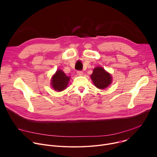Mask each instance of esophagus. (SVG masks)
I'll return each mask as SVG.
<instances>
[{"mask_svg":"<svg viewBox=\"0 0 157 157\" xmlns=\"http://www.w3.org/2000/svg\"><path fill=\"white\" fill-rule=\"evenodd\" d=\"M82 75H83L82 71H77V75H78V76H82Z\"/></svg>","mask_w":157,"mask_h":157,"instance_id":"34e87169","label":"esophagus"}]
</instances>
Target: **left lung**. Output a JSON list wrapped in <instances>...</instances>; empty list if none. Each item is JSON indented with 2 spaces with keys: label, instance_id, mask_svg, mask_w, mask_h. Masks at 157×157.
I'll list each match as a JSON object with an SVG mask.
<instances>
[{
  "label": "left lung",
  "instance_id": "obj_1",
  "mask_svg": "<svg viewBox=\"0 0 157 157\" xmlns=\"http://www.w3.org/2000/svg\"><path fill=\"white\" fill-rule=\"evenodd\" d=\"M91 78L95 86L100 89H104L112 82V76L102 67H96L93 70Z\"/></svg>",
  "mask_w": 157,
  "mask_h": 157
}]
</instances>
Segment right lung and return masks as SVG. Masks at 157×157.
<instances>
[{
  "instance_id": "1",
  "label": "right lung",
  "mask_w": 157,
  "mask_h": 157,
  "mask_svg": "<svg viewBox=\"0 0 157 157\" xmlns=\"http://www.w3.org/2000/svg\"><path fill=\"white\" fill-rule=\"evenodd\" d=\"M70 80V77L66 76L62 70H58L52 76L51 85L56 91H61L68 86Z\"/></svg>"
}]
</instances>
